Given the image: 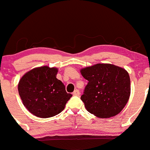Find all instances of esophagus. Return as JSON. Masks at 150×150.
Returning a JSON list of instances; mask_svg holds the SVG:
<instances>
[{
    "instance_id": "34e87169",
    "label": "esophagus",
    "mask_w": 150,
    "mask_h": 150,
    "mask_svg": "<svg viewBox=\"0 0 150 150\" xmlns=\"http://www.w3.org/2000/svg\"><path fill=\"white\" fill-rule=\"evenodd\" d=\"M80 95V92L78 89H75L74 92H73V95H75V96H79Z\"/></svg>"
}]
</instances>
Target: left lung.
Returning <instances> with one entry per match:
<instances>
[{"label":"left lung","mask_w":150,"mask_h":150,"mask_svg":"<svg viewBox=\"0 0 150 150\" xmlns=\"http://www.w3.org/2000/svg\"><path fill=\"white\" fill-rule=\"evenodd\" d=\"M81 74L88 81L81 97L88 112L106 118L123 109L131 94L130 77L124 69L98 64L81 69Z\"/></svg>","instance_id":"left-lung-1"}]
</instances>
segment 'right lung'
Wrapping results in <instances>:
<instances>
[{
	"instance_id": "add662e5",
	"label": "right lung",
	"mask_w": 150,
	"mask_h": 150,
	"mask_svg": "<svg viewBox=\"0 0 150 150\" xmlns=\"http://www.w3.org/2000/svg\"><path fill=\"white\" fill-rule=\"evenodd\" d=\"M57 73V68L41 66L30 70L19 80L20 98L26 108L35 116L46 118L58 115L72 97L56 78Z\"/></svg>"
}]
</instances>
